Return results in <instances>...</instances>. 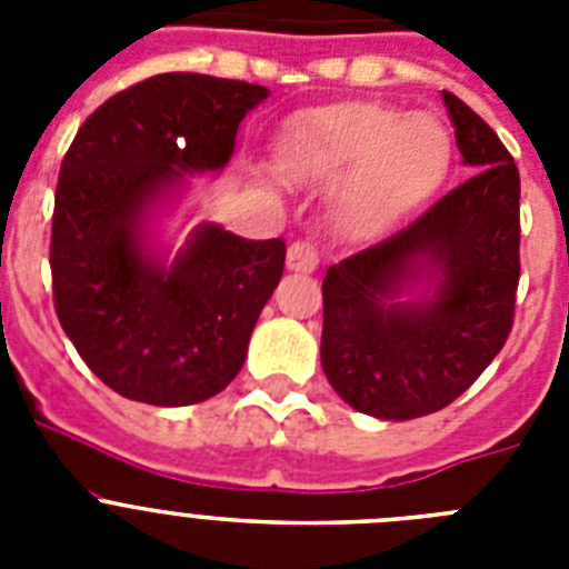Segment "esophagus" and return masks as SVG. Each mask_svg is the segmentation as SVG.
I'll list each match as a JSON object with an SVG mask.
<instances>
[{
  "label": "esophagus",
  "instance_id": "esophagus-1",
  "mask_svg": "<svg viewBox=\"0 0 569 569\" xmlns=\"http://www.w3.org/2000/svg\"><path fill=\"white\" fill-rule=\"evenodd\" d=\"M316 268H319V250H316L313 241H293L288 248V270H293V273H313Z\"/></svg>",
  "mask_w": 569,
  "mask_h": 569
}]
</instances>
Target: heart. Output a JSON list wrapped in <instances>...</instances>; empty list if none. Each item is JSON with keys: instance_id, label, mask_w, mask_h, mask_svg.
I'll return each instance as SVG.
<instances>
[{"instance_id": "b5f03b06", "label": "heart", "mask_w": 569, "mask_h": 569, "mask_svg": "<svg viewBox=\"0 0 569 569\" xmlns=\"http://www.w3.org/2000/svg\"><path fill=\"white\" fill-rule=\"evenodd\" d=\"M450 153V133L436 116L341 102L296 116L279 144V164L293 182H339L333 204L341 228L376 236L436 193Z\"/></svg>"}]
</instances>
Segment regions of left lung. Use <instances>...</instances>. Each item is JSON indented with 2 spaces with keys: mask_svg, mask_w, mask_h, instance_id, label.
Returning a JSON list of instances; mask_svg holds the SVG:
<instances>
[{
  "mask_svg": "<svg viewBox=\"0 0 569 569\" xmlns=\"http://www.w3.org/2000/svg\"><path fill=\"white\" fill-rule=\"evenodd\" d=\"M476 173L321 281V367L359 413L407 421L459 399L505 347L519 290V168L496 130L441 93ZM433 297L405 300L416 283Z\"/></svg>",
  "mask_w": 569,
  "mask_h": 569,
  "instance_id": "obj_1",
  "label": "left lung"
}]
</instances>
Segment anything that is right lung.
<instances>
[{"mask_svg": "<svg viewBox=\"0 0 569 569\" xmlns=\"http://www.w3.org/2000/svg\"><path fill=\"white\" fill-rule=\"evenodd\" d=\"M261 99V84L159 73L99 104L64 153L50 228L53 308L84 365L124 399L196 405L244 365L284 241L202 224L164 264L144 241V216L184 173L222 170Z\"/></svg>", "mask_w": 569, "mask_h": 569, "instance_id": "obj_1", "label": "right lung"}]
</instances>
